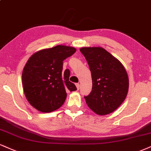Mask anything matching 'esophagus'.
Masks as SVG:
<instances>
[{
	"instance_id": "34e87169",
	"label": "esophagus",
	"mask_w": 151,
	"mask_h": 151,
	"mask_svg": "<svg viewBox=\"0 0 151 151\" xmlns=\"http://www.w3.org/2000/svg\"><path fill=\"white\" fill-rule=\"evenodd\" d=\"M76 86H77V89L79 90V87H80V85H79V83H76Z\"/></svg>"
}]
</instances>
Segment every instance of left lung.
I'll use <instances>...</instances> for the list:
<instances>
[{
    "mask_svg": "<svg viewBox=\"0 0 151 151\" xmlns=\"http://www.w3.org/2000/svg\"><path fill=\"white\" fill-rule=\"evenodd\" d=\"M80 51L86 58L92 78V91L84 96L91 110L100 115L111 113L126 99L129 79L124 66L101 47H85Z\"/></svg>",
    "mask_w": 151,
    "mask_h": 151,
    "instance_id": "1",
    "label": "left lung"
}]
</instances>
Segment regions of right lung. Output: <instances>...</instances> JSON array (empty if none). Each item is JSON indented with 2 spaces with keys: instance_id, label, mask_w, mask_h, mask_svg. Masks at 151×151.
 Returning a JSON list of instances; mask_svg holds the SVG:
<instances>
[{
  "instance_id": "right-lung-1",
  "label": "right lung",
  "mask_w": 151,
  "mask_h": 151,
  "mask_svg": "<svg viewBox=\"0 0 151 151\" xmlns=\"http://www.w3.org/2000/svg\"><path fill=\"white\" fill-rule=\"evenodd\" d=\"M76 52L73 47L56 46L35 52L24 68L22 84L27 101L36 110L50 112L60 108L66 91L77 87L69 80L70 72L63 73V61Z\"/></svg>"
}]
</instances>
